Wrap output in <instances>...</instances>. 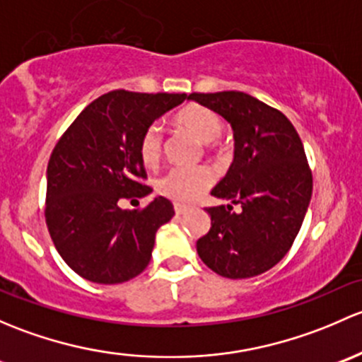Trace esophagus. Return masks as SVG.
Here are the masks:
<instances>
[{
  "label": "esophagus",
  "mask_w": 362,
  "mask_h": 362,
  "mask_svg": "<svg viewBox=\"0 0 362 362\" xmlns=\"http://www.w3.org/2000/svg\"><path fill=\"white\" fill-rule=\"evenodd\" d=\"M174 211H176L177 216H181V214H185L186 211H189V207L182 206V204H174Z\"/></svg>",
  "instance_id": "obj_1"
}]
</instances>
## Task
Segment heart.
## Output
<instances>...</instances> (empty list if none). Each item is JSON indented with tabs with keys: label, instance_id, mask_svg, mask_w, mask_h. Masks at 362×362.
<instances>
[{
	"label": "heart",
	"instance_id": "obj_1",
	"mask_svg": "<svg viewBox=\"0 0 362 362\" xmlns=\"http://www.w3.org/2000/svg\"><path fill=\"white\" fill-rule=\"evenodd\" d=\"M176 124L188 130L202 143L214 146L212 141L218 139L223 124L218 115L200 104H188L176 115ZM163 134L160 125H150L139 139V158L146 167H155L162 158ZM216 174L211 167H174L163 174L156 182V188L167 199L176 202H193L214 185Z\"/></svg>",
	"mask_w": 362,
	"mask_h": 362
}]
</instances>
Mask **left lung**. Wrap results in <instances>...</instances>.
I'll list each match as a JSON object with an SVG mask.
<instances>
[{"label":"left lung","mask_w":362,"mask_h":362,"mask_svg":"<svg viewBox=\"0 0 362 362\" xmlns=\"http://www.w3.org/2000/svg\"><path fill=\"white\" fill-rule=\"evenodd\" d=\"M188 99L221 115L235 137L232 165L211 192L228 206L206 209L211 230L197 240V252L221 277H255L288 255L307 214L312 170L303 143L281 111L244 92Z\"/></svg>","instance_id":"1"}]
</instances>
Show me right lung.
Segmentation results:
<instances>
[{"mask_svg": "<svg viewBox=\"0 0 362 362\" xmlns=\"http://www.w3.org/2000/svg\"><path fill=\"white\" fill-rule=\"evenodd\" d=\"M186 94L113 90L92 100L52 151L45 219L55 249L80 277L120 284L151 259L156 230L174 216L165 197L127 211L120 199L146 197L139 139Z\"/></svg>", "mask_w": 362, "mask_h": 362, "instance_id": "add662e5", "label": "right lung"}]
</instances>
